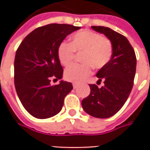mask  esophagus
Returning a JSON list of instances; mask_svg holds the SVG:
<instances>
[{
	"instance_id": "1",
	"label": "esophagus",
	"mask_w": 150,
	"mask_h": 150,
	"mask_svg": "<svg viewBox=\"0 0 150 150\" xmlns=\"http://www.w3.org/2000/svg\"><path fill=\"white\" fill-rule=\"evenodd\" d=\"M78 88V86L77 85V84H73V88H74V89H77Z\"/></svg>"
}]
</instances>
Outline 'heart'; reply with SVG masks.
<instances>
[{
    "mask_svg": "<svg viewBox=\"0 0 150 150\" xmlns=\"http://www.w3.org/2000/svg\"><path fill=\"white\" fill-rule=\"evenodd\" d=\"M74 52H83L82 65H72L67 68L64 77L67 81L81 83L89 77L92 68H102L110 61L112 54L109 39L91 30L76 32L71 38V44L62 42L57 48V57L64 67L69 66L74 58Z\"/></svg>",
    "mask_w": 150,
    "mask_h": 150,
    "instance_id": "1",
    "label": "heart"
}]
</instances>
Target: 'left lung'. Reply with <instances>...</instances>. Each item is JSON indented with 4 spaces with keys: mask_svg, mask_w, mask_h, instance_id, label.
I'll return each instance as SVG.
<instances>
[{
    "mask_svg": "<svg viewBox=\"0 0 150 150\" xmlns=\"http://www.w3.org/2000/svg\"><path fill=\"white\" fill-rule=\"evenodd\" d=\"M92 28L110 40L112 54L110 61L97 72L98 82L104 85L98 88L89 84L90 94L82 101L83 110L98 118H108L124 106L134 85L136 72V56L129 40L120 33L105 26Z\"/></svg>",
    "mask_w": 150,
    "mask_h": 150,
    "instance_id": "8db88e82",
    "label": "left lung"
}]
</instances>
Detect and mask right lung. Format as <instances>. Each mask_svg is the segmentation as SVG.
I'll return each instance as SVG.
<instances>
[{"instance_id":"right-lung-1","label":"right lung","mask_w":150,"mask_h":150,"mask_svg":"<svg viewBox=\"0 0 150 150\" xmlns=\"http://www.w3.org/2000/svg\"><path fill=\"white\" fill-rule=\"evenodd\" d=\"M79 29L68 24H48L32 31L20 44L15 57V88L21 104L33 117L43 119L57 114L72 91L71 83L61 80L53 86L50 83L52 78H62L58 46Z\"/></svg>"}]
</instances>
